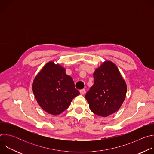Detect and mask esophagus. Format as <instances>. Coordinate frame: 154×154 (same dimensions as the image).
Here are the masks:
<instances>
[{"instance_id": "esophagus-1", "label": "esophagus", "mask_w": 154, "mask_h": 154, "mask_svg": "<svg viewBox=\"0 0 154 154\" xmlns=\"http://www.w3.org/2000/svg\"><path fill=\"white\" fill-rule=\"evenodd\" d=\"M80 94H82V95L85 94V89H83V90H80Z\"/></svg>"}]
</instances>
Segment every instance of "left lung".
I'll list each match as a JSON object with an SVG mask.
<instances>
[{
	"label": "left lung",
	"instance_id": "8db88e82",
	"mask_svg": "<svg viewBox=\"0 0 154 154\" xmlns=\"http://www.w3.org/2000/svg\"><path fill=\"white\" fill-rule=\"evenodd\" d=\"M94 85L85 95L91 112L106 117L121 106L127 93V85L117 66L112 61H105L96 69Z\"/></svg>",
	"mask_w": 154,
	"mask_h": 154
}]
</instances>
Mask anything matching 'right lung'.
<instances>
[{
    "label": "right lung",
    "mask_w": 154,
    "mask_h": 154,
    "mask_svg": "<svg viewBox=\"0 0 154 154\" xmlns=\"http://www.w3.org/2000/svg\"><path fill=\"white\" fill-rule=\"evenodd\" d=\"M32 90L41 108L55 116L66 110L72 99L80 94L65 68L52 61L47 63L36 75Z\"/></svg>",
    "instance_id": "1"
}]
</instances>
